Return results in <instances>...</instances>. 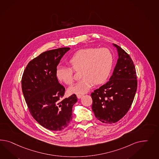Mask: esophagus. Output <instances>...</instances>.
Segmentation results:
<instances>
[{"instance_id":"34e87169","label":"esophagus","mask_w":159,"mask_h":159,"mask_svg":"<svg viewBox=\"0 0 159 159\" xmlns=\"http://www.w3.org/2000/svg\"><path fill=\"white\" fill-rule=\"evenodd\" d=\"M83 97V95L77 94V98L78 99L81 98Z\"/></svg>"}]
</instances>
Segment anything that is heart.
Listing matches in <instances>:
<instances>
[{"instance_id":"obj_1","label":"heart","mask_w":159,"mask_h":159,"mask_svg":"<svg viewBox=\"0 0 159 159\" xmlns=\"http://www.w3.org/2000/svg\"><path fill=\"white\" fill-rule=\"evenodd\" d=\"M68 63L75 71H80L82 80L68 89L70 94H82L90 90L94 84L107 81L112 70L113 56L107 48H86L78 50L69 60ZM59 81L71 84L74 81L71 68L59 66L56 70Z\"/></svg>"}]
</instances>
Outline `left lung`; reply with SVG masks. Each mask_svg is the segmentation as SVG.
<instances>
[{
    "label": "left lung",
    "mask_w": 159,
    "mask_h": 159,
    "mask_svg": "<svg viewBox=\"0 0 159 159\" xmlns=\"http://www.w3.org/2000/svg\"><path fill=\"white\" fill-rule=\"evenodd\" d=\"M118 59L109 82L91 93L92 109L98 120L112 124L120 120L129 111L137 89L133 61L119 46Z\"/></svg>",
    "instance_id": "obj_1"
}]
</instances>
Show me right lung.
<instances>
[{
  "instance_id": "1",
  "label": "right lung",
  "mask_w": 159,
  "mask_h": 159,
  "mask_svg": "<svg viewBox=\"0 0 159 159\" xmlns=\"http://www.w3.org/2000/svg\"><path fill=\"white\" fill-rule=\"evenodd\" d=\"M69 47L44 52L27 65L22 77V90L31 115L46 129L58 131L72 119L75 94L63 99L64 87L56 76L57 66Z\"/></svg>"
}]
</instances>
